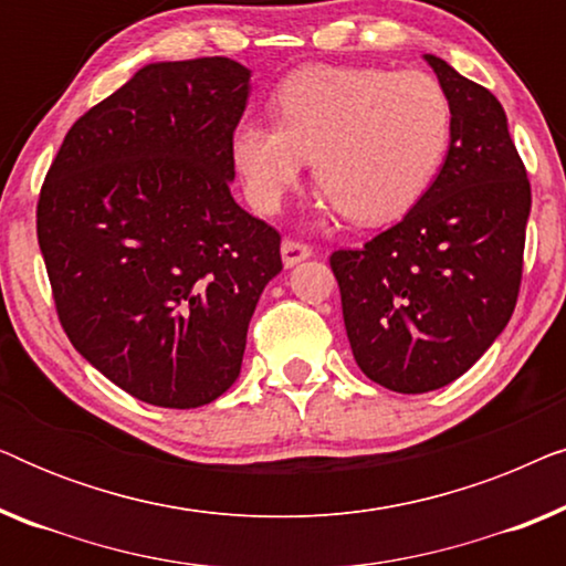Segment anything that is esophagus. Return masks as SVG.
<instances>
[{
    "instance_id": "34e87169",
    "label": "esophagus",
    "mask_w": 566,
    "mask_h": 566,
    "mask_svg": "<svg viewBox=\"0 0 566 566\" xmlns=\"http://www.w3.org/2000/svg\"><path fill=\"white\" fill-rule=\"evenodd\" d=\"M281 254H283V265L293 268V265H298L301 260L312 258V247L304 242H296V239H283Z\"/></svg>"
}]
</instances>
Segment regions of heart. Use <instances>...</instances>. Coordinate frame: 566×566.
<instances>
[{"label": "heart", "mask_w": 566, "mask_h": 566, "mask_svg": "<svg viewBox=\"0 0 566 566\" xmlns=\"http://www.w3.org/2000/svg\"><path fill=\"white\" fill-rule=\"evenodd\" d=\"M275 123L247 120L231 138L244 192L275 213L312 159L329 203L360 227L405 216L436 180L451 144V103L436 76L314 64L273 92Z\"/></svg>", "instance_id": "1"}]
</instances>
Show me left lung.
I'll return each mask as SVG.
<instances>
[{"label":"left lung","mask_w":566,"mask_h":566,"mask_svg":"<svg viewBox=\"0 0 566 566\" xmlns=\"http://www.w3.org/2000/svg\"><path fill=\"white\" fill-rule=\"evenodd\" d=\"M451 103V146L409 213L332 252L347 339L370 381L424 394L467 374L513 316L531 182L500 99L424 56Z\"/></svg>","instance_id":"8db88e82"}]
</instances>
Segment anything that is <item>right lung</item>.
Returning a JSON list of instances; mask_svg holds the SVG:
<instances>
[{"mask_svg":"<svg viewBox=\"0 0 566 566\" xmlns=\"http://www.w3.org/2000/svg\"><path fill=\"white\" fill-rule=\"evenodd\" d=\"M250 69L146 64L69 128L38 198V244L76 353L154 407L211 405L283 270L281 234L231 198Z\"/></svg>","mask_w":566,"mask_h":566,"instance_id":"obj_1","label":"right lung"}]
</instances>
